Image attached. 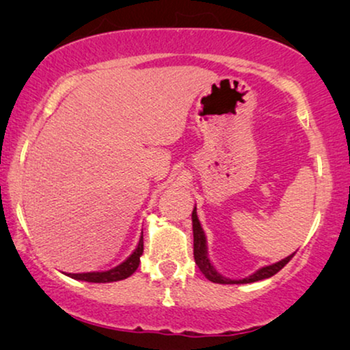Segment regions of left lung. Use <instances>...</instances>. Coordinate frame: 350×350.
<instances>
[{"instance_id":"1","label":"left lung","mask_w":350,"mask_h":350,"mask_svg":"<svg viewBox=\"0 0 350 350\" xmlns=\"http://www.w3.org/2000/svg\"><path fill=\"white\" fill-rule=\"evenodd\" d=\"M193 234H194V260H196V265L199 266V269L202 274L207 277L210 282H215V284H252V282H258V280H262V279H269L274 274H277L282 267H284L286 262H288L291 258L295 256L290 255L284 258V260L279 261V262H274V265L271 266H265L261 267V269H258L255 274L245 277V279H239V280H231V279H226V277H223L221 274H218L217 269L212 266V262L208 260V255H207V241H205V234H204V229L200 226L199 223V218H198V212H196V207L193 210Z\"/></svg>"}]
</instances>
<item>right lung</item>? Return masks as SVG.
<instances>
[{
    "mask_svg": "<svg viewBox=\"0 0 350 350\" xmlns=\"http://www.w3.org/2000/svg\"><path fill=\"white\" fill-rule=\"evenodd\" d=\"M143 253V236L140 237V242L131 256L127 258L126 261L121 262V265L113 267L109 271L103 272H83V274H66L71 279L76 280H84V282H92V284H108V282H118L124 280L127 277H131L133 272L137 271L138 265H140V256Z\"/></svg>",
    "mask_w": 350,
    "mask_h": 350,
    "instance_id": "obj_1",
    "label": "right lung"
}]
</instances>
